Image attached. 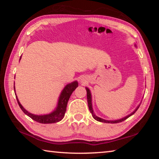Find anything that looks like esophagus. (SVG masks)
Listing matches in <instances>:
<instances>
[{"label": "esophagus", "instance_id": "34e87169", "mask_svg": "<svg viewBox=\"0 0 159 159\" xmlns=\"http://www.w3.org/2000/svg\"><path fill=\"white\" fill-rule=\"evenodd\" d=\"M83 82H84V80H81V83H83Z\"/></svg>", "mask_w": 159, "mask_h": 159}]
</instances>
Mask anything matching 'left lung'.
Here are the masks:
<instances>
[{
  "label": "left lung",
  "mask_w": 159,
  "mask_h": 159,
  "mask_svg": "<svg viewBox=\"0 0 159 159\" xmlns=\"http://www.w3.org/2000/svg\"><path fill=\"white\" fill-rule=\"evenodd\" d=\"M136 46V45H135ZM86 91H87V99H88V107H89V110L91 114H92L93 117L95 118L96 120H98V121L99 122H102V123H120V122H122L123 120H125V119H127L128 118H129L130 116H131L132 115H133L134 113L136 112L137 110L138 109V108L140 106L141 103L139 104V105L136 107V109L134 110V111L130 114L128 116H126L123 117L122 118H120V119H118V120H105V119H103V118H102L100 117H98V116H96L95 113H94L93 111V104H92V95H91V93H90V90H89V88L86 87L85 88Z\"/></svg>",
  "instance_id": "1"
}]
</instances>
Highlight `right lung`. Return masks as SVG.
<instances>
[{
    "instance_id": "right-lung-1",
    "label": "right lung",
    "mask_w": 159,
    "mask_h": 159,
    "mask_svg": "<svg viewBox=\"0 0 159 159\" xmlns=\"http://www.w3.org/2000/svg\"><path fill=\"white\" fill-rule=\"evenodd\" d=\"M21 56L20 58V60H21ZM79 86V83L75 80L70 83H68L65 87L64 88V89L61 91L60 93V95L59 97L58 102H57V105L55 109L50 114H44V115H36L31 114V113L29 112L28 111L24 108L22 105L20 104V101H19L17 95H16V98H17V100L18 102V104L21 109L22 110L23 112L25 113L26 115H27L28 116L30 117L32 119L36 120V121L41 123H54L60 121V120L62 119L64 116V114H65L66 110V105L67 103H68V101L70 98V96L74 92L75 89ZM14 90L15 91V88L14 85Z\"/></svg>"
}]
</instances>
